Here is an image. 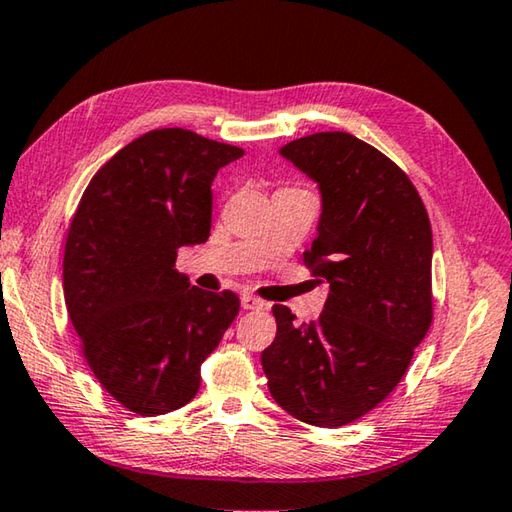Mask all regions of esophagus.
<instances>
[{"label": "esophagus", "mask_w": 512, "mask_h": 512, "mask_svg": "<svg viewBox=\"0 0 512 512\" xmlns=\"http://www.w3.org/2000/svg\"><path fill=\"white\" fill-rule=\"evenodd\" d=\"M241 306H244L246 311H257V309H262L264 306V302L262 300H257L255 295H241Z\"/></svg>", "instance_id": "esophagus-1"}]
</instances>
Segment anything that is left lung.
<instances>
[{"label": "left lung", "mask_w": 512, "mask_h": 512, "mask_svg": "<svg viewBox=\"0 0 512 512\" xmlns=\"http://www.w3.org/2000/svg\"><path fill=\"white\" fill-rule=\"evenodd\" d=\"M280 154L318 181L322 217L304 264L331 293L318 320L275 304L262 351L268 389L297 421L340 427L394 392L432 324V228L401 167L347 132H318Z\"/></svg>", "instance_id": "obj_1"}]
</instances>
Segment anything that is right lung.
<instances>
[{"label": "right lung", "mask_w": 512, "mask_h": 512, "mask_svg": "<svg viewBox=\"0 0 512 512\" xmlns=\"http://www.w3.org/2000/svg\"><path fill=\"white\" fill-rule=\"evenodd\" d=\"M239 156L190 129H152L100 167L73 212L64 302L89 369L129 412L188 405L237 318L235 293L190 286L174 264L210 237L212 181Z\"/></svg>", "instance_id": "add662e5"}]
</instances>
